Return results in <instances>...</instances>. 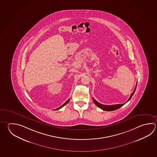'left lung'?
<instances>
[{"instance_id":"left-lung-1","label":"left lung","mask_w":157,"mask_h":157,"mask_svg":"<svg viewBox=\"0 0 157 157\" xmlns=\"http://www.w3.org/2000/svg\"><path fill=\"white\" fill-rule=\"evenodd\" d=\"M136 88H135V89L134 90V91L132 92V93L130 95V97L128 99V100L127 102H128L129 101H130V99L132 97V96H133V94H134V92L136 91ZM93 100L94 103L99 108H101L102 110H106V111H113V110H115L118 109L119 108L122 107L123 105H124V104H118L109 105H103V104H101L98 103V101H95L94 98L93 99ZM127 102H126V103H127Z\"/></svg>"}]
</instances>
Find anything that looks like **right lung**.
Instances as JSON below:
<instances>
[{"instance_id":"obj_1","label":"right lung","mask_w":157,"mask_h":157,"mask_svg":"<svg viewBox=\"0 0 157 157\" xmlns=\"http://www.w3.org/2000/svg\"><path fill=\"white\" fill-rule=\"evenodd\" d=\"M69 100H70V99H68V101H66V102H65V103H64L63 104V105H62V106H60V107H59V108H57V109H54V110H58V109H60V108H62V107H64V105H65V104H67L68 103V102H69Z\"/></svg>"}]
</instances>
